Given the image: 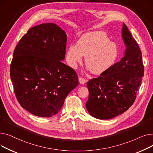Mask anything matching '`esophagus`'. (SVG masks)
Here are the masks:
<instances>
[{"mask_svg":"<svg viewBox=\"0 0 153 153\" xmlns=\"http://www.w3.org/2000/svg\"><path fill=\"white\" fill-rule=\"evenodd\" d=\"M79 83L81 84H85L86 82L84 78L81 77H79Z\"/></svg>","mask_w":153,"mask_h":153,"instance_id":"1","label":"esophagus"}]
</instances>
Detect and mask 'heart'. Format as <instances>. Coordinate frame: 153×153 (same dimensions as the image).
I'll return each mask as SVG.
<instances>
[{"label": "heart", "mask_w": 153, "mask_h": 153, "mask_svg": "<svg viewBox=\"0 0 153 153\" xmlns=\"http://www.w3.org/2000/svg\"><path fill=\"white\" fill-rule=\"evenodd\" d=\"M118 48L110 41L103 31H93L84 34L76 46L69 47L66 53L68 64L72 68L81 62L85 56V64L92 73L99 75L114 65L118 57Z\"/></svg>", "instance_id": "b5f03b06"}]
</instances>
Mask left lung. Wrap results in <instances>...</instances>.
Masks as SVG:
<instances>
[{
	"mask_svg": "<svg viewBox=\"0 0 153 153\" xmlns=\"http://www.w3.org/2000/svg\"><path fill=\"white\" fill-rule=\"evenodd\" d=\"M122 31L126 46L123 57L87 83L89 99L85 107L90 115L97 119L108 120L124 113L133 105L142 82L141 50L125 23Z\"/></svg>",
	"mask_w": 153,
	"mask_h": 153,
	"instance_id": "left-lung-1",
	"label": "left lung"
}]
</instances>
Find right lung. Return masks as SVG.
<instances>
[{"instance_id":"add662e5","label":"right lung","mask_w":153,"mask_h":153,"mask_svg":"<svg viewBox=\"0 0 153 153\" xmlns=\"http://www.w3.org/2000/svg\"><path fill=\"white\" fill-rule=\"evenodd\" d=\"M66 32L54 23L30 28L16 46L10 74L22 107L39 117L61 110L68 95L78 85L74 70L65 58Z\"/></svg>"}]
</instances>
